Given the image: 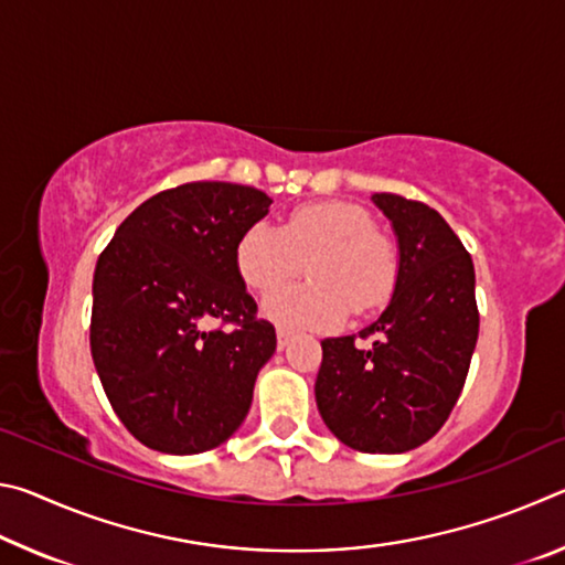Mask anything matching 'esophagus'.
<instances>
[{
    "label": "esophagus",
    "instance_id": "34e87169",
    "mask_svg": "<svg viewBox=\"0 0 565 565\" xmlns=\"http://www.w3.org/2000/svg\"><path fill=\"white\" fill-rule=\"evenodd\" d=\"M289 341H291V331H286V329H276V343H279V349H286V347H289Z\"/></svg>",
    "mask_w": 565,
    "mask_h": 565
}]
</instances>
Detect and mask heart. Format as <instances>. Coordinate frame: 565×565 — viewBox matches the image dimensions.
I'll return each instance as SVG.
<instances>
[{
    "mask_svg": "<svg viewBox=\"0 0 565 565\" xmlns=\"http://www.w3.org/2000/svg\"><path fill=\"white\" fill-rule=\"evenodd\" d=\"M309 260L307 265L305 262ZM236 271L252 291H269L305 263L309 285L282 287L266 296L264 317L284 329H333L349 311L384 306L398 281V252L374 228L366 209L349 202L296 206L281 228L254 224L238 236Z\"/></svg>",
    "mask_w": 565,
    "mask_h": 565,
    "instance_id": "b5f03b06",
    "label": "heart"
}]
</instances>
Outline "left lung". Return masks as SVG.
<instances>
[{"label": "left lung", "instance_id": "left-lung-1", "mask_svg": "<svg viewBox=\"0 0 565 565\" xmlns=\"http://www.w3.org/2000/svg\"><path fill=\"white\" fill-rule=\"evenodd\" d=\"M371 199L398 238L396 289L386 311L359 331V343L321 341L313 391L341 444L404 454L436 436L461 396L478 339L476 274L436 209L398 194Z\"/></svg>", "mask_w": 565, "mask_h": 565}]
</instances>
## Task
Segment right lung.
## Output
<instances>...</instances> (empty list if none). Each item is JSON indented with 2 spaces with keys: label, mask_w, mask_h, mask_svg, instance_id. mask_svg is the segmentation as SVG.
Returning <instances> with one entry per match:
<instances>
[{
  "label": "right lung",
  "mask_w": 565,
  "mask_h": 565,
  "mask_svg": "<svg viewBox=\"0 0 565 565\" xmlns=\"http://www.w3.org/2000/svg\"><path fill=\"white\" fill-rule=\"evenodd\" d=\"M269 206L254 186L191 181L134 209L99 254L92 359L121 424L154 451H209L248 414L276 331L256 319L234 248Z\"/></svg>",
  "instance_id": "obj_1"
}]
</instances>
